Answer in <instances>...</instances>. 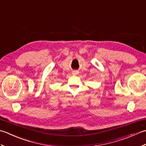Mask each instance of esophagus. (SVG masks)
Returning a JSON list of instances; mask_svg holds the SVG:
<instances>
[{
  "label": "esophagus",
  "instance_id": "obj_1",
  "mask_svg": "<svg viewBox=\"0 0 146 146\" xmlns=\"http://www.w3.org/2000/svg\"><path fill=\"white\" fill-rule=\"evenodd\" d=\"M78 73V72L77 71H73V75H77V74Z\"/></svg>",
  "mask_w": 146,
  "mask_h": 146
}]
</instances>
